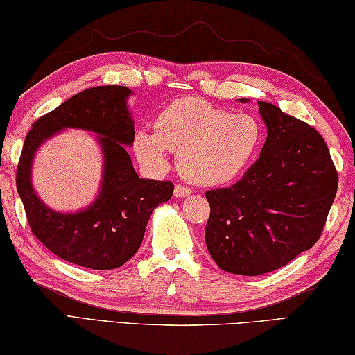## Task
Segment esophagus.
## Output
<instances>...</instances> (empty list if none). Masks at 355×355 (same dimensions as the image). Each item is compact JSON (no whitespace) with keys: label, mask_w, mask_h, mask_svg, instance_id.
<instances>
[{"label":"esophagus","mask_w":355,"mask_h":355,"mask_svg":"<svg viewBox=\"0 0 355 355\" xmlns=\"http://www.w3.org/2000/svg\"><path fill=\"white\" fill-rule=\"evenodd\" d=\"M191 195V190L189 187H184V185H176L175 187V198H187Z\"/></svg>","instance_id":"obj_1"}]
</instances>
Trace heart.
Segmentation results:
<instances>
[{"mask_svg":"<svg viewBox=\"0 0 355 355\" xmlns=\"http://www.w3.org/2000/svg\"><path fill=\"white\" fill-rule=\"evenodd\" d=\"M263 122L249 112L233 114L199 98L171 103L157 119V132L140 130L135 150L153 170L166 165V151L178 155V170L204 187L223 185L249 168L264 142Z\"/></svg>","mask_w":355,"mask_h":355,"instance_id":"1","label":"heart"}]
</instances>
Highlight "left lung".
<instances>
[{
	"label": "left lung",
	"mask_w": 355,
	"mask_h": 355,
	"mask_svg": "<svg viewBox=\"0 0 355 355\" xmlns=\"http://www.w3.org/2000/svg\"><path fill=\"white\" fill-rule=\"evenodd\" d=\"M258 108L267 126L259 159L235 185L205 193L207 249L220 269L247 277L277 270L309 250L338 187L317 130L272 103L258 102Z\"/></svg>",
	"instance_id": "left-lung-1"
}]
</instances>
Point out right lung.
I'll use <instances>...</instances> for the list:
<instances>
[{"instance_id":"obj_1","label":"right lung","mask_w":355,"mask_h":355,"mask_svg":"<svg viewBox=\"0 0 355 355\" xmlns=\"http://www.w3.org/2000/svg\"><path fill=\"white\" fill-rule=\"evenodd\" d=\"M131 94L130 88L116 85L78 92L32 125L18 162L17 190L32 233L57 257L88 269H116L135 257L151 213L175 190L168 180L139 178L132 166L126 148L135 142ZM68 128L95 132L104 170L96 199L82 211L64 214L39 199L31 185V164L46 139Z\"/></svg>"}]
</instances>
